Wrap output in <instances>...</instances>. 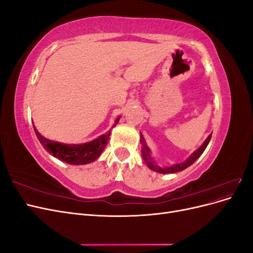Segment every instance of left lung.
<instances>
[{
    "instance_id": "1",
    "label": "left lung",
    "mask_w": 253,
    "mask_h": 253,
    "mask_svg": "<svg viewBox=\"0 0 253 253\" xmlns=\"http://www.w3.org/2000/svg\"><path fill=\"white\" fill-rule=\"evenodd\" d=\"M211 136H212V133L207 137L206 140L203 142V144L201 145L200 148H198L197 150H195L192 154H191L186 160H183L182 163H178V164H174L172 166H169V167H159L156 165L155 160L153 159L152 157V152L150 150V148L148 147L147 142H145L144 138H143V135L140 133V143H141V156H142V159L144 160L145 165H147L149 167V169L155 171V172H158V173H162V174H169V173H176V172H180V171H183L185 169H187L188 167H190L191 165H193L196 160L201 157V155L204 153V151L206 150L207 145L209 144L210 142V139H211Z\"/></svg>"
}]
</instances>
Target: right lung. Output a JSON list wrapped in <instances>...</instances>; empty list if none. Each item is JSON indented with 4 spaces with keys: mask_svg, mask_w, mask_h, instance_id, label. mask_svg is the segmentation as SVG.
I'll list each match as a JSON object with an SVG mask.
<instances>
[{
    "mask_svg": "<svg viewBox=\"0 0 253 253\" xmlns=\"http://www.w3.org/2000/svg\"><path fill=\"white\" fill-rule=\"evenodd\" d=\"M120 116L116 118L112 128L118 124ZM35 133L39 139L42 147L46 150L50 155L58 158L61 162H64L68 165L74 166H80V165H87L95 162V160L101 155V153L105 149L106 144H108L111 129L106 132L105 134L99 136L98 138L85 142V143H79V144H66L61 143L58 141H52L46 139L44 136H42L36 126H34Z\"/></svg>",
    "mask_w": 253,
    "mask_h": 253,
    "instance_id": "right-lung-1",
    "label": "right lung"
}]
</instances>
